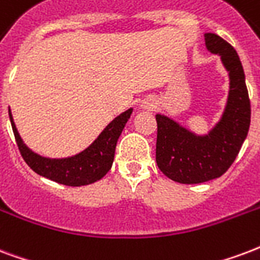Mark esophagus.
<instances>
[{
  "label": "esophagus",
  "instance_id": "34e87169",
  "mask_svg": "<svg viewBox=\"0 0 260 260\" xmlns=\"http://www.w3.org/2000/svg\"><path fill=\"white\" fill-rule=\"evenodd\" d=\"M142 107H144V108H145V109H152V108H153V105H152L151 103H144V104H142Z\"/></svg>",
  "mask_w": 260,
  "mask_h": 260
}]
</instances>
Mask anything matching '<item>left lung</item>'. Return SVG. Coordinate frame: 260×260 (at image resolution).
Wrapping results in <instances>:
<instances>
[{"mask_svg":"<svg viewBox=\"0 0 260 260\" xmlns=\"http://www.w3.org/2000/svg\"><path fill=\"white\" fill-rule=\"evenodd\" d=\"M206 46L229 71L230 90L223 115L206 136H196L173 119L156 115V163L179 183H202L225 174L239 155L251 123V103L237 52L219 35L204 34Z\"/></svg>","mask_w":260,"mask_h":260,"instance_id":"1","label":"left lung"}]
</instances>
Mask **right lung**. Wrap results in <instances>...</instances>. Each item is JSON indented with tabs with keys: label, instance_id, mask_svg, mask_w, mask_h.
<instances>
[{
	"label": "right lung",
	"instance_id": "obj_1",
	"mask_svg": "<svg viewBox=\"0 0 260 260\" xmlns=\"http://www.w3.org/2000/svg\"><path fill=\"white\" fill-rule=\"evenodd\" d=\"M132 112L133 109L130 108L116 116L101 132L100 136L89 148H86L85 151H82L78 155L66 159H49L30 151L26 144L21 141L17 133L16 126L12 119L11 109H9V118H11L12 130L15 134L19 151L31 170H34L37 174L42 175L45 178L52 179L54 182L63 183L67 186H82L99 181L111 170L116 142Z\"/></svg>",
	"mask_w": 260,
	"mask_h": 260
}]
</instances>
